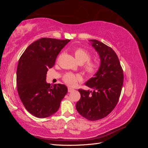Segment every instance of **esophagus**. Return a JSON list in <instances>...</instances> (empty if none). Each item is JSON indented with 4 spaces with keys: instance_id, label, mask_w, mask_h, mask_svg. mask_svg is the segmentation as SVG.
<instances>
[{
    "instance_id": "34e87169",
    "label": "esophagus",
    "mask_w": 148,
    "mask_h": 148,
    "mask_svg": "<svg viewBox=\"0 0 148 148\" xmlns=\"http://www.w3.org/2000/svg\"><path fill=\"white\" fill-rule=\"evenodd\" d=\"M73 91H74V89L71 88H70V87H69V88H68V91H69V92H72Z\"/></svg>"
}]
</instances>
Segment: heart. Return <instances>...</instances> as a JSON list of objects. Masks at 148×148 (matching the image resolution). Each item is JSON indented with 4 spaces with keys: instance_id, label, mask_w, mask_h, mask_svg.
Masks as SVG:
<instances>
[{
    "instance_id": "1",
    "label": "heart",
    "mask_w": 148,
    "mask_h": 148,
    "mask_svg": "<svg viewBox=\"0 0 148 148\" xmlns=\"http://www.w3.org/2000/svg\"><path fill=\"white\" fill-rule=\"evenodd\" d=\"M73 53L76 59L80 64L86 62L84 65V69L86 73L89 75H95L98 70L99 65L95 61H92L91 59V54L86 49L82 47H75L73 49ZM64 82L69 86H75L77 83L82 80L81 76L78 74L72 73H67L63 77Z\"/></svg>"
}]
</instances>
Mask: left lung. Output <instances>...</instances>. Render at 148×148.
<instances>
[{
    "label": "left lung",
    "mask_w": 148,
    "mask_h": 148,
    "mask_svg": "<svg viewBox=\"0 0 148 148\" xmlns=\"http://www.w3.org/2000/svg\"><path fill=\"white\" fill-rule=\"evenodd\" d=\"M89 41L99 53L101 65L95 77L85 83L93 91L78 89L81 97L76 109L85 119L95 121L106 117L117 105L123 86V72L112 49L97 40Z\"/></svg>",
    "instance_id": "8db88e82"
}]
</instances>
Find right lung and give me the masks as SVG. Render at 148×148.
Returning a JSON list of instances; mask_svg holds the SVG:
<instances>
[{
  "mask_svg": "<svg viewBox=\"0 0 148 148\" xmlns=\"http://www.w3.org/2000/svg\"><path fill=\"white\" fill-rule=\"evenodd\" d=\"M70 40L43 38L31 44L20 57L16 70L17 91L23 106L38 118L55 114L68 92L64 84L46 82L49 69Z\"/></svg>",
  "mask_w": 148,
  "mask_h": 148,
  "instance_id": "1",
  "label": "right lung"
}]
</instances>
